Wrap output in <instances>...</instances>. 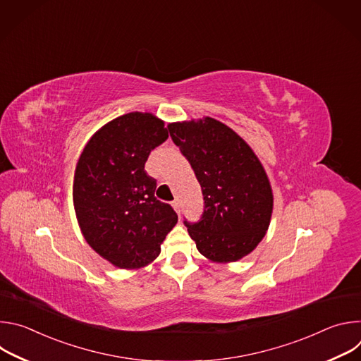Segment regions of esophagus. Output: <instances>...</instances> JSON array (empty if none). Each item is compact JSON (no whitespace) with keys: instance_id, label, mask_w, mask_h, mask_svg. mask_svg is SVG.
I'll return each instance as SVG.
<instances>
[{"instance_id":"obj_1","label":"esophagus","mask_w":361,"mask_h":361,"mask_svg":"<svg viewBox=\"0 0 361 361\" xmlns=\"http://www.w3.org/2000/svg\"><path fill=\"white\" fill-rule=\"evenodd\" d=\"M173 207H174L176 213L180 216V213H181V205H180V202H178V201H174V202H173Z\"/></svg>"}]
</instances>
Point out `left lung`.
<instances>
[{"mask_svg": "<svg viewBox=\"0 0 361 361\" xmlns=\"http://www.w3.org/2000/svg\"><path fill=\"white\" fill-rule=\"evenodd\" d=\"M169 131L204 197L201 219L184 220L197 250L214 263L243 259L271 220L273 191L264 167L235 131L212 117L171 123Z\"/></svg>", "mask_w": 361, "mask_h": 361, "instance_id": "obj_1", "label": "left lung"}]
</instances>
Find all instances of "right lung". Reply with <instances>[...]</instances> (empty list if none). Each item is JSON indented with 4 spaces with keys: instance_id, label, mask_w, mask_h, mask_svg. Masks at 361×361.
<instances>
[{
    "instance_id": "1",
    "label": "right lung",
    "mask_w": 361,
    "mask_h": 361,
    "mask_svg": "<svg viewBox=\"0 0 361 361\" xmlns=\"http://www.w3.org/2000/svg\"><path fill=\"white\" fill-rule=\"evenodd\" d=\"M169 138L164 121L149 113H128L102 126L77 163L73 200L90 247L118 269H140L156 260L177 224L170 204L154 192L145 161Z\"/></svg>"
}]
</instances>
